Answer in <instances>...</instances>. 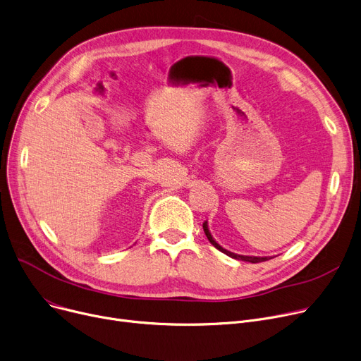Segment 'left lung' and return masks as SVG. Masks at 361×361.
I'll return each mask as SVG.
<instances>
[{
    "label": "left lung",
    "mask_w": 361,
    "mask_h": 361,
    "mask_svg": "<svg viewBox=\"0 0 361 361\" xmlns=\"http://www.w3.org/2000/svg\"><path fill=\"white\" fill-rule=\"evenodd\" d=\"M202 227H204L205 236H207V239L209 240V243L213 245L214 247H217L220 252L226 253L227 257H230V258H233V259H238V261H246V262H252V264H258V262H264V261L271 259V257H247V255H239V253H233V252H230V250L224 249L221 245H219V243L214 240L213 235H211V231H209V228H208V223H207V221H204Z\"/></svg>",
    "instance_id": "left-lung-1"
}]
</instances>
